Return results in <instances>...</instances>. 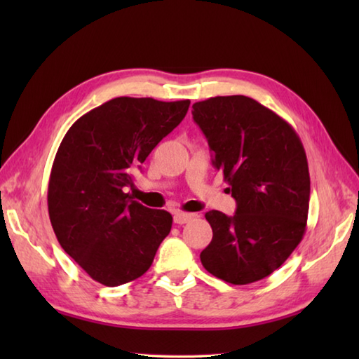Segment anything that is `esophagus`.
Here are the masks:
<instances>
[{"instance_id":"1","label":"esophagus","mask_w":359,"mask_h":359,"mask_svg":"<svg viewBox=\"0 0 359 359\" xmlns=\"http://www.w3.org/2000/svg\"><path fill=\"white\" fill-rule=\"evenodd\" d=\"M193 217H196V215H191V212H182V211L174 212V222L179 225L187 224L188 220H191Z\"/></svg>"}]
</instances>
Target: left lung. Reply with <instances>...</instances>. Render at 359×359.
I'll use <instances>...</instances> for the list:
<instances>
[{
    "instance_id": "8db88e82",
    "label": "left lung",
    "mask_w": 359,
    "mask_h": 359,
    "mask_svg": "<svg viewBox=\"0 0 359 359\" xmlns=\"http://www.w3.org/2000/svg\"><path fill=\"white\" fill-rule=\"evenodd\" d=\"M193 118L224 172L236 215L208 211L205 270L228 284L247 285L278 270L307 228L310 174L293 126L245 95L211 97L193 104Z\"/></svg>"
}]
</instances>
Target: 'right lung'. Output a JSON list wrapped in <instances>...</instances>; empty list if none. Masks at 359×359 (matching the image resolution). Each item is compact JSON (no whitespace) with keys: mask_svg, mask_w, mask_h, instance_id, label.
I'll return each instance as SVG.
<instances>
[{"mask_svg":"<svg viewBox=\"0 0 359 359\" xmlns=\"http://www.w3.org/2000/svg\"><path fill=\"white\" fill-rule=\"evenodd\" d=\"M189 100L117 97L86 112L53 160L48 208L60 245L94 280L117 287L147 273L172 216L133 201L131 168L177 126Z\"/></svg>","mask_w":359,"mask_h":359,"instance_id":"add662e5","label":"right lung"}]
</instances>
